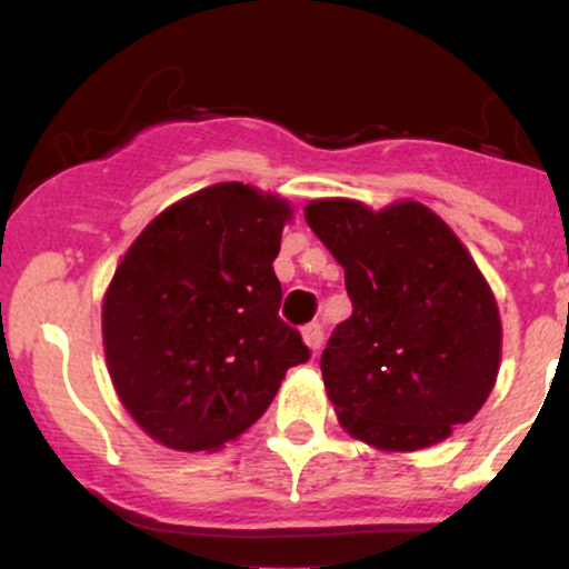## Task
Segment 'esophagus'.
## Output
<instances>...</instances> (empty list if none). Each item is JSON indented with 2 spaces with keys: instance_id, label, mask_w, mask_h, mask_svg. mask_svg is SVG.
Returning <instances> with one entry per match:
<instances>
[{
  "instance_id": "34e87169",
  "label": "esophagus",
  "mask_w": 569,
  "mask_h": 569,
  "mask_svg": "<svg viewBox=\"0 0 569 569\" xmlns=\"http://www.w3.org/2000/svg\"><path fill=\"white\" fill-rule=\"evenodd\" d=\"M302 339L310 350H321L323 345V326L321 323H307L302 329Z\"/></svg>"
}]
</instances>
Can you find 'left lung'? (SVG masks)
Here are the masks:
<instances>
[{
	"label": "left lung",
	"instance_id": "obj_1",
	"mask_svg": "<svg viewBox=\"0 0 569 569\" xmlns=\"http://www.w3.org/2000/svg\"><path fill=\"white\" fill-rule=\"evenodd\" d=\"M305 219L345 270L352 316L321 356L350 436L390 452L439 443L473 420L500 367V312L485 276L422 202L371 211L312 200Z\"/></svg>",
	"mask_w": 569,
	"mask_h": 569
}]
</instances>
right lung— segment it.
<instances>
[{
  "label": "right lung",
  "instance_id": "obj_1",
  "mask_svg": "<svg viewBox=\"0 0 569 569\" xmlns=\"http://www.w3.org/2000/svg\"><path fill=\"white\" fill-rule=\"evenodd\" d=\"M289 202L224 181L149 221L103 297L117 396L154 441L181 452L238 439L310 350L280 321L272 262Z\"/></svg>",
  "mask_w": 569,
  "mask_h": 569
}]
</instances>
